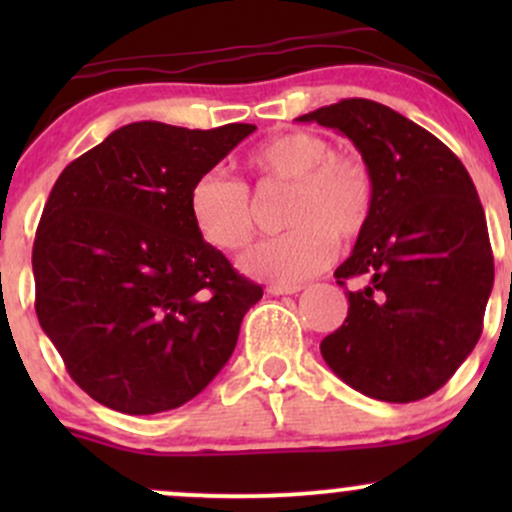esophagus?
<instances>
[{
  "label": "esophagus",
  "mask_w": 512,
  "mask_h": 512,
  "mask_svg": "<svg viewBox=\"0 0 512 512\" xmlns=\"http://www.w3.org/2000/svg\"><path fill=\"white\" fill-rule=\"evenodd\" d=\"M301 289V284H269L267 293H272V296H291V293H298Z\"/></svg>",
  "instance_id": "esophagus-1"
}]
</instances>
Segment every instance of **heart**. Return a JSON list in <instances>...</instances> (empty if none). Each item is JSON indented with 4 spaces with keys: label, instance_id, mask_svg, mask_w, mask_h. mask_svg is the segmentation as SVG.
Segmentation results:
<instances>
[{
    "label": "heart",
    "instance_id": "heart-1",
    "mask_svg": "<svg viewBox=\"0 0 512 512\" xmlns=\"http://www.w3.org/2000/svg\"><path fill=\"white\" fill-rule=\"evenodd\" d=\"M262 182L293 187L284 223L291 226L243 255L240 267L257 279L298 284L327 267L339 240H354L375 207V178L354 151H337L330 137L310 129L276 134L250 154ZM187 211L199 238L236 252L255 236V207L245 182L209 170L192 182Z\"/></svg>",
    "mask_w": 512,
    "mask_h": 512
}]
</instances>
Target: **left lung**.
<instances>
[{"label": "left lung", "mask_w": 512, "mask_h": 512, "mask_svg": "<svg viewBox=\"0 0 512 512\" xmlns=\"http://www.w3.org/2000/svg\"><path fill=\"white\" fill-rule=\"evenodd\" d=\"M298 120L346 134L375 178L373 216L334 272L361 286L322 358L380 402L433 395L477 346L493 289L477 187L438 137L383 103L344 98Z\"/></svg>", "instance_id": "8db88e82"}]
</instances>
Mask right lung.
Segmentation results:
<instances>
[{
    "label": "right lung",
    "instance_id": "obj_1",
    "mask_svg": "<svg viewBox=\"0 0 512 512\" xmlns=\"http://www.w3.org/2000/svg\"><path fill=\"white\" fill-rule=\"evenodd\" d=\"M252 132L132 122L52 187L33 243L35 315L74 383L103 407H180L236 349L262 286L199 238L187 195Z\"/></svg>",
    "mask_w": 512,
    "mask_h": 512
}]
</instances>
